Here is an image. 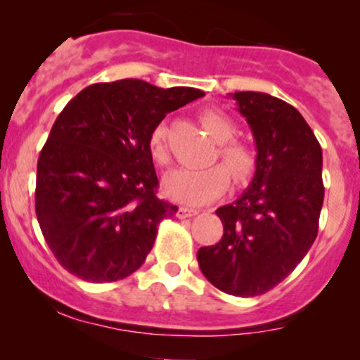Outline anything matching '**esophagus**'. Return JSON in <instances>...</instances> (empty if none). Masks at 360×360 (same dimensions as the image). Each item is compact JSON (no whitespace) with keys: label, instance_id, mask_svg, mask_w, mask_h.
I'll use <instances>...</instances> for the list:
<instances>
[{"label":"esophagus","instance_id":"34e87169","mask_svg":"<svg viewBox=\"0 0 360 360\" xmlns=\"http://www.w3.org/2000/svg\"><path fill=\"white\" fill-rule=\"evenodd\" d=\"M194 214H198L196 210L188 208V206H181V208L177 210V218H181V220H184V218H191Z\"/></svg>","mask_w":360,"mask_h":360}]
</instances>
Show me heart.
<instances>
[{"label":"heart","instance_id":"obj_1","mask_svg":"<svg viewBox=\"0 0 360 360\" xmlns=\"http://www.w3.org/2000/svg\"><path fill=\"white\" fill-rule=\"evenodd\" d=\"M200 122L213 142L218 143V159L229 172L226 173L221 166L203 169L179 167L169 172L164 177V191L172 200L191 206L206 205L221 196L229 186V174L235 184H247L257 166L254 150L245 143L233 140L237 135V125L232 118L218 110H205L200 115ZM167 135L166 123H157L148 134V154L160 166L169 160Z\"/></svg>","mask_w":360,"mask_h":360}]
</instances>
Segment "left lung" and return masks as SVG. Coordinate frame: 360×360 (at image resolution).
<instances>
[{
    "label": "left lung",
    "instance_id": "8db88e82",
    "mask_svg": "<svg viewBox=\"0 0 360 360\" xmlns=\"http://www.w3.org/2000/svg\"><path fill=\"white\" fill-rule=\"evenodd\" d=\"M230 96L254 134L257 166L240 198L217 210L221 240L201 247L196 257L214 288L247 298L278 286L315 242L323 155L295 106L257 91Z\"/></svg>",
    "mask_w": 360,
    "mask_h": 360
}]
</instances>
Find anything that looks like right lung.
Here are the masks:
<instances>
[{
  "label": "right lung",
  "mask_w": 360,
  "mask_h": 360,
  "mask_svg": "<svg viewBox=\"0 0 360 360\" xmlns=\"http://www.w3.org/2000/svg\"><path fill=\"white\" fill-rule=\"evenodd\" d=\"M205 96L140 79L98 82L65 105L37 164L35 212L64 269L89 283L135 272L177 206L155 196L148 134L167 113Z\"/></svg>",
  "instance_id": "add662e5"
}]
</instances>
